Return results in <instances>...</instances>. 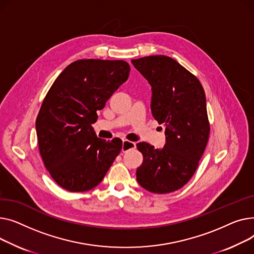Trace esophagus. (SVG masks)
Returning <instances> with one entry per match:
<instances>
[{"instance_id":"obj_1","label":"esophagus","mask_w":254,"mask_h":254,"mask_svg":"<svg viewBox=\"0 0 254 254\" xmlns=\"http://www.w3.org/2000/svg\"><path fill=\"white\" fill-rule=\"evenodd\" d=\"M132 148H135V143L129 141V140H123L122 144V152H127L129 150H132Z\"/></svg>"}]
</instances>
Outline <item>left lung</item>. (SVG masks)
<instances>
[{"instance_id":"obj_1","label":"left lung","mask_w":254,"mask_h":254,"mask_svg":"<svg viewBox=\"0 0 254 254\" xmlns=\"http://www.w3.org/2000/svg\"><path fill=\"white\" fill-rule=\"evenodd\" d=\"M131 63L152 86L153 117L166 126L164 146L136 144L143 156L136 180L148 191L168 193L190 180L207 145L205 92L197 77L171 57L145 56Z\"/></svg>"}]
</instances>
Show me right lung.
Instances as JSON below:
<instances>
[{"mask_svg":"<svg viewBox=\"0 0 254 254\" xmlns=\"http://www.w3.org/2000/svg\"><path fill=\"white\" fill-rule=\"evenodd\" d=\"M129 72L124 61L80 59L63 70L45 96L36 121L39 151L64 190L95 188L120 154L122 140L98 138L92 124Z\"/></svg>","mask_w":254,"mask_h":254,"instance_id":"right-lung-1","label":"right lung"}]
</instances>
